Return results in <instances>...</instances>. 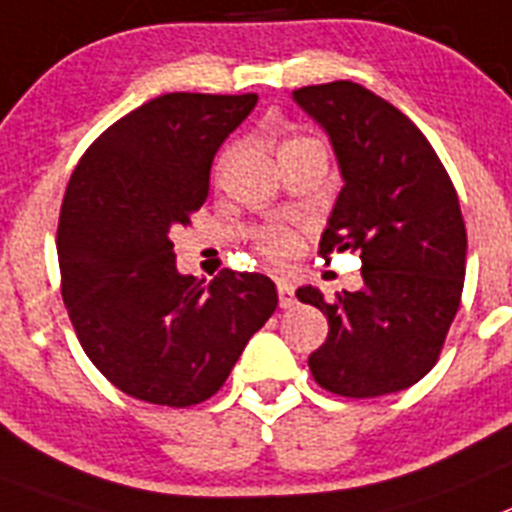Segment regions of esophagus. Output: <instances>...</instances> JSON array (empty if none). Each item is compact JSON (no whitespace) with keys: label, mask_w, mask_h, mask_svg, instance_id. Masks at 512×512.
Returning <instances> with one entry per match:
<instances>
[{"label":"esophagus","mask_w":512,"mask_h":512,"mask_svg":"<svg viewBox=\"0 0 512 512\" xmlns=\"http://www.w3.org/2000/svg\"><path fill=\"white\" fill-rule=\"evenodd\" d=\"M278 298H280V308L296 306V293H293V285L285 283V280H278Z\"/></svg>","instance_id":"obj_1"}]
</instances>
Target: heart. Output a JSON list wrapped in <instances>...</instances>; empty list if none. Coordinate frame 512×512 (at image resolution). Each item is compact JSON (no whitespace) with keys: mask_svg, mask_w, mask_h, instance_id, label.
Here are the masks:
<instances>
[{"mask_svg":"<svg viewBox=\"0 0 512 512\" xmlns=\"http://www.w3.org/2000/svg\"><path fill=\"white\" fill-rule=\"evenodd\" d=\"M306 142H316V140L306 135L290 137V140H285L283 145H280V153H285V150H290V147L306 145ZM232 153L234 150H227V153L222 155V163H227V160L232 158ZM255 242H257V250H260L267 260H273L275 265H288V262L301 252V234H298L296 229H288V227L260 229Z\"/></svg>","mask_w":512,"mask_h":512,"instance_id":"obj_1","label":"heart"}]
</instances>
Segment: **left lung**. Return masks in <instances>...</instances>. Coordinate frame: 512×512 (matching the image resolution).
I'll return each instance as SVG.
<instances>
[{"label":"left lung","instance_id":"1","mask_svg":"<svg viewBox=\"0 0 512 512\" xmlns=\"http://www.w3.org/2000/svg\"><path fill=\"white\" fill-rule=\"evenodd\" d=\"M293 99L329 132L344 178L319 255L357 252L365 280L334 301L298 288V301L329 319L308 367L342 398L398 393L439 362L462 303L467 229L457 188L426 135L365 86H303Z\"/></svg>","mask_w":512,"mask_h":512}]
</instances>
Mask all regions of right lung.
Segmentation results:
<instances>
[{
    "label": "right lung",
    "mask_w": 512,
    "mask_h": 512,
    "mask_svg": "<svg viewBox=\"0 0 512 512\" xmlns=\"http://www.w3.org/2000/svg\"><path fill=\"white\" fill-rule=\"evenodd\" d=\"M255 104L257 94L155 96L101 132L68 181L63 303L96 370L132 398L209 400L278 306L267 275H181L170 242L204 206L211 160Z\"/></svg>",
    "instance_id": "1"
}]
</instances>
